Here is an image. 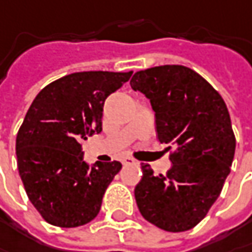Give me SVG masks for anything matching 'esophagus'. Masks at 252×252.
<instances>
[{
	"label": "esophagus",
	"mask_w": 252,
	"mask_h": 252,
	"mask_svg": "<svg viewBox=\"0 0 252 252\" xmlns=\"http://www.w3.org/2000/svg\"><path fill=\"white\" fill-rule=\"evenodd\" d=\"M121 162H123V165H134V163H137L135 159H132L131 157H124V158L121 159Z\"/></svg>",
	"instance_id": "1"
}]
</instances>
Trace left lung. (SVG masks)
<instances>
[{
	"label": "left lung",
	"mask_w": 252,
	"mask_h": 252,
	"mask_svg": "<svg viewBox=\"0 0 252 252\" xmlns=\"http://www.w3.org/2000/svg\"><path fill=\"white\" fill-rule=\"evenodd\" d=\"M129 84L149 98L158 139L172 149L166 175L142 163L138 209L165 231H188L209 213L230 173L235 137L227 105L210 83L181 64L137 71Z\"/></svg>",
	"instance_id": "obj_1"
}]
</instances>
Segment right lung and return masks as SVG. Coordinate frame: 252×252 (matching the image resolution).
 I'll use <instances>...</instances> for the list:
<instances>
[{
  "label": "right lung",
  "mask_w": 252,
  "mask_h": 252,
  "mask_svg": "<svg viewBox=\"0 0 252 252\" xmlns=\"http://www.w3.org/2000/svg\"><path fill=\"white\" fill-rule=\"evenodd\" d=\"M132 71H79L42 89L17 135L19 176L31 203L56 227L87 224L100 212L103 196L123 168L118 160L90 168L82 142L101 132L105 98Z\"/></svg>",
  "instance_id": "add662e5"
}]
</instances>
